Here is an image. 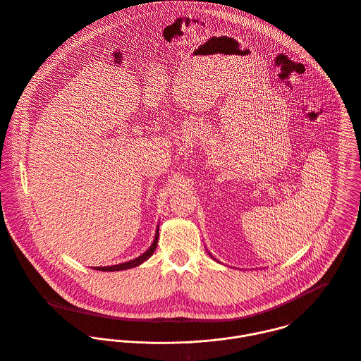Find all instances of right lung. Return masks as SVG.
I'll use <instances>...</instances> for the list:
<instances>
[{
	"mask_svg": "<svg viewBox=\"0 0 361 361\" xmlns=\"http://www.w3.org/2000/svg\"><path fill=\"white\" fill-rule=\"evenodd\" d=\"M157 243H159V228L156 231V238H154L152 247L143 255H140L139 258H136L133 261H129V262H125V264H118V265H113V267H103V268H96V269L97 271H103V272H114V271H125V269H130V268L139 267L140 264H143L146 259H149L154 254Z\"/></svg>",
	"mask_w": 361,
	"mask_h": 361,
	"instance_id": "obj_1",
	"label": "right lung"
}]
</instances>
